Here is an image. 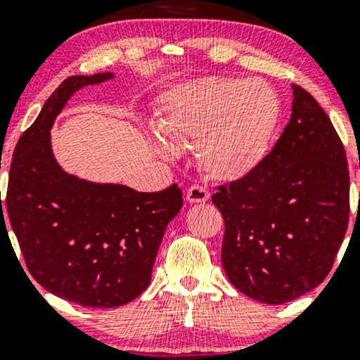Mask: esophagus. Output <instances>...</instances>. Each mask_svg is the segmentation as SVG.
Segmentation results:
<instances>
[{"label":"esophagus","instance_id":"1","mask_svg":"<svg viewBox=\"0 0 360 360\" xmlns=\"http://www.w3.org/2000/svg\"><path fill=\"white\" fill-rule=\"evenodd\" d=\"M210 200L208 189L203 186H191L186 193V201L188 203H206Z\"/></svg>","mask_w":360,"mask_h":360}]
</instances>
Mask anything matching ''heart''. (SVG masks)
<instances>
[{"label":"heart","mask_w":360,"mask_h":360,"mask_svg":"<svg viewBox=\"0 0 360 360\" xmlns=\"http://www.w3.org/2000/svg\"><path fill=\"white\" fill-rule=\"evenodd\" d=\"M278 120V94L266 82L205 77L169 94L157 130L169 143H196L206 174L232 183L262 162ZM166 142L159 143L160 150L171 154Z\"/></svg>","instance_id":"1"}]
</instances>
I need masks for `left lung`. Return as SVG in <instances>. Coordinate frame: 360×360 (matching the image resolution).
<instances>
[{
  "label": "left lung",
  "instance_id": "obj_1",
  "mask_svg": "<svg viewBox=\"0 0 360 360\" xmlns=\"http://www.w3.org/2000/svg\"><path fill=\"white\" fill-rule=\"evenodd\" d=\"M225 220L221 264L249 298L283 304L323 283L349 225L344 146L315 98L292 84L271 154L212 196Z\"/></svg>",
  "mask_w": 360,
  "mask_h": 360
}]
</instances>
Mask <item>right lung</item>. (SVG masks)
Wrapping results in <instances>:
<instances>
[{
    "label": "right lung",
    "mask_w": 360,
    "mask_h": 360,
    "mask_svg": "<svg viewBox=\"0 0 360 360\" xmlns=\"http://www.w3.org/2000/svg\"><path fill=\"white\" fill-rule=\"evenodd\" d=\"M113 72L71 76L44 103L16 143L3 206L25 264L40 286L86 308H115L146 291L169 221L183 208L172 184L139 193L69 174L52 152L51 130L77 91Z\"/></svg>",
    "instance_id": "obj_1"
}]
</instances>
